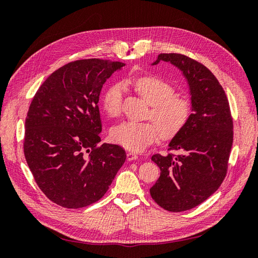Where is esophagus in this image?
<instances>
[{"mask_svg": "<svg viewBox=\"0 0 258 258\" xmlns=\"http://www.w3.org/2000/svg\"><path fill=\"white\" fill-rule=\"evenodd\" d=\"M138 157H139V156H138L136 153H134V152H129V153L127 154V159H128L129 161L136 160V159H138Z\"/></svg>", "mask_w": 258, "mask_h": 258, "instance_id": "1", "label": "esophagus"}]
</instances>
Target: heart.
<instances>
[{
  "instance_id": "obj_1",
  "label": "heart",
  "mask_w": 258,
  "mask_h": 258,
  "mask_svg": "<svg viewBox=\"0 0 258 258\" xmlns=\"http://www.w3.org/2000/svg\"><path fill=\"white\" fill-rule=\"evenodd\" d=\"M136 91L152 105L148 117L154 121H124L112 130V139L130 151L139 152L161 137L172 139L183 131L192 113L190 101L175 95V88L169 82L155 75L140 76L132 82ZM122 85L114 84L102 95L101 104L110 117L121 113Z\"/></svg>"
}]
</instances>
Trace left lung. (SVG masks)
I'll list each match as a JSON object with an SVG mask.
<instances>
[{"instance_id": "left-lung-1", "label": "left lung", "mask_w": 258, "mask_h": 258, "mask_svg": "<svg viewBox=\"0 0 258 258\" xmlns=\"http://www.w3.org/2000/svg\"><path fill=\"white\" fill-rule=\"evenodd\" d=\"M161 60L171 62L186 77L192 113L183 131L169 143L170 153L153 155L160 176L150 192L162 209L182 212L202 204L223 183L232 146L233 122L222 85L207 67L181 53H160L153 64Z\"/></svg>"}]
</instances>
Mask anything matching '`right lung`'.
Masks as SVG:
<instances>
[{"label":"right lung","instance_id":"add662e5","mask_svg":"<svg viewBox=\"0 0 258 258\" xmlns=\"http://www.w3.org/2000/svg\"><path fill=\"white\" fill-rule=\"evenodd\" d=\"M122 62L82 59L50 74L30 104L23 153L40 189L54 204L80 209L102 198L126 160L100 144L99 96Z\"/></svg>","mask_w":258,"mask_h":258}]
</instances>
